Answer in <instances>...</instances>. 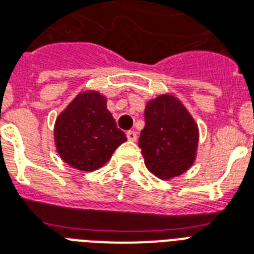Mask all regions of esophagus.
<instances>
[{"label": "esophagus", "instance_id": "1", "mask_svg": "<svg viewBox=\"0 0 254 254\" xmlns=\"http://www.w3.org/2000/svg\"><path fill=\"white\" fill-rule=\"evenodd\" d=\"M127 137L129 141H136L137 140V133L134 130H127Z\"/></svg>", "mask_w": 254, "mask_h": 254}]
</instances>
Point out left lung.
Instances as JSON below:
<instances>
[{"mask_svg":"<svg viewBox=\"0 0 254 254\" xmlns=\"http://www.w3.org/2000/svg\"><path fill=\"white\" fill-rule=\"evenodd\" d=\"M144 117L138 146L148 170L160 179L186 172L198 146V127L190 113L172 95H160L148 102Z\"/></svg>","mask_w":254,"mask_h":254,"instance_id":"obj_1","label":"left lung"}]
</instances>
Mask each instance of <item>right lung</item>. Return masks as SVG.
<instances>
[{"label": "right lung", "mask_w": 254, "mask_h": 254, "mask_svg": "<svg viewBox=\"0 0 254 254\" xmlns=\"http://www.w3.org/2000/svg\"><path fill=\"white\" fill-rule=\"evenodd\" d=\"M125 141V133L106 108V98L97 91L78 94L56 120V149L67 164L80 171L102 167Z\"/></svg>", "instance_id": "add662e5"}]
</instances>
